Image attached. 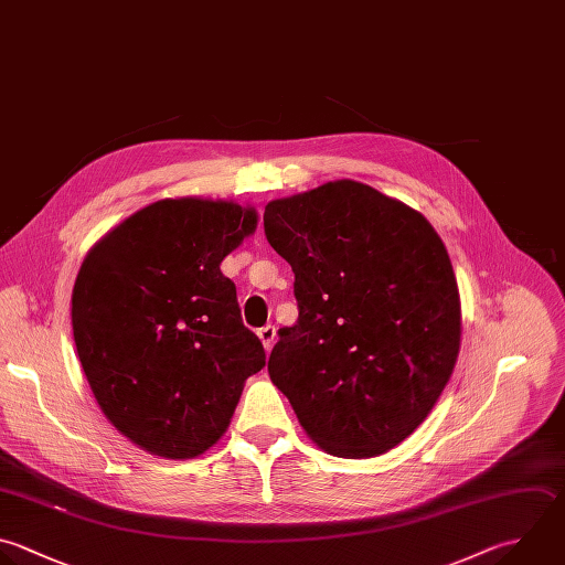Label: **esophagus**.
<instances>
[{"mask_svg": "<svg viewBox=\"0 0 565 565\" xmlns=\"http://www.w3.org/2000/svg\"><path fill=\"white\" fill-rule=\"evenodd\" d=\"M258 338H260L263 347H265L267 351H271V347H274V342H276V327H274V324H267V327L258 329Z\"/></svg>", "mask_w": 565, "mask_h": 565, "instance_id": "34e87169", "label": "esophagus"}]
</instances>
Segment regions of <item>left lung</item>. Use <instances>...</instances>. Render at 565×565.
I'll return each instance as SVG.
<instances>
[{"instance_id":"obj_1","label":"left lung","mask_w":565,"mask_h":565,"mask_svg":"<svg viewBox=\"0 0 565 565\" xmlns=\"http://www.w3.org/2000/svg\"><path fill=\"white\" fill-rule=\"evenodd\" d=\"M263 221L300 311L278 331L271 382L324 452L391 450L426 419L459 355L441 238L417 210L351 179L269 201Z\"/></svg>"}]
</instances>
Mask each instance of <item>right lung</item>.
Returning <instances> with one entry per match:
<instances>
[{"mask_svg": "<svg viewBox=\"0 0 565 565\" xmlns=\"http://www.w3.org/2000/svg\"><path fill=\"white\" fill-rule=\"evenodd\" d=\"M258 227L256 207L163 199L86 254L73 335L108 422L166 459H192L227 430L245 380L265 366L221 263Z\"/></svg>", "mask_w": 565, "mask_h": 565, "instance_id": "1", "label": "right lung"}]
</instances>
